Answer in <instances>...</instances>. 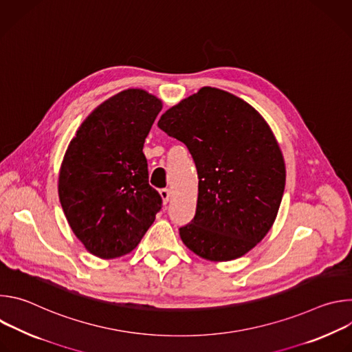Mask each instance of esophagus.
I'll return each mask as SVG.
<instances>
[{"mask_svg":"<svg viewBox=\"0 0 352 352\" xmlns=\"http://www.w3.org/2000/svg\"><path fill=\"white\" fill-rule=\"evenodd\" d=\"M160 196H162V199H163V204L167 205V204L170 202V197H171L170 189H162V190H160Z\"/></svg>","mask_w":352,"mask_h":352,"instance_id":"34e87169","label":"esophagus"}]
</instances>
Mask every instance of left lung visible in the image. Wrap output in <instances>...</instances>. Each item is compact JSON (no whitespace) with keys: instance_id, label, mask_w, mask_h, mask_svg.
<instances>
[{"instance_id":"1","label":"left lung","mask_w":352,"mask_h":352,"mask_svg":"<svg viewBox=\"0 0 352 352\" xmlns=\"http://www.w3.org/2000/svg\"><path fill=\"white\" fill-rule=\"evenodd\" d=\"M159 128L186 144L199 192L193 220L179 228L202 259L228 262L270 231L285 186V163L266 120L226 90L205 86L168 109Z\"/></svg>"}]
</instances>
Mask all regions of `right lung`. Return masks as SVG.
I'll return each mask as SVG.
<instances>
[{
    "instance_id": "1",
    "label": "right lung",
    "mask_w": 352,
    "mask_h": 352,
    "mask_svg": "<svg viewBox=\"0 0 352 352\" xmlns=\"http://www.w3.org/2000/svg\"><path fill=\"white\" fill-rule=\"evenodd\" d=\"M162 109L155 94L125 89L98 104L68 144L58 174L60 204L76 238L100 259L131 254L162 209L143 155Z\"/></svg>"
}]
</instances>
